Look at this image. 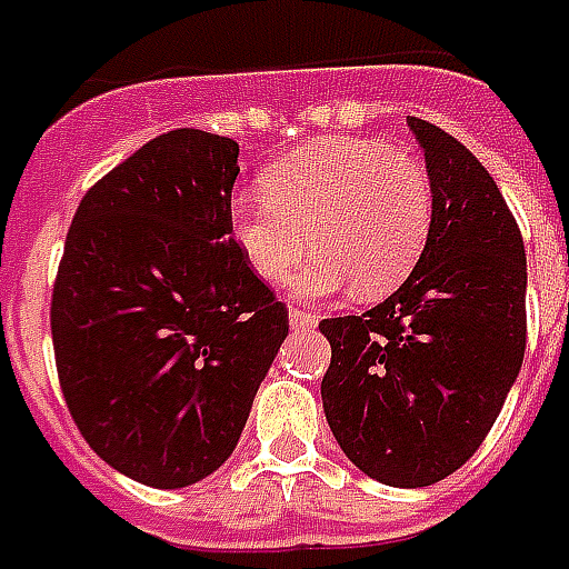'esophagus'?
<instances>
[{
	"mask_svg": "<svg viewBox=\"0 0 569 569\" xmlns=\"http://www.w3.org/2000/svg\"><path fill=\"white\" fill-rule=\"evenodd\" d=\"M317 322H320V313H317V310H289V326H292V329H317Z\"/></svg>",
	"mask_w": 569,
	"mask_h": 569,
	"instance_id": "34e87169",
	"label": "esophagus"
}]
</instances>
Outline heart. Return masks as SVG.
I'll return each mask as SVG.
<instances>
[{
    "label": "heart",
    "mask_w": 569,
    "mask_h": 569,
    "mask_svg": "<svg viewBox=\"0 0 569 569\" xmlns=\"http://www.w3.org/2000/svg\"><path fill=\"white\" fill-rule=\"evenodd\" d=\"M237 249L261 280H280L310 247L317 252L289 280L301 298L357 289L383 296L415 271L432 224L427 170L406 151L357 137H329L289 151L264 188L228 203Z\"/></svg>",
    "instance_id": "obj_1"
}]
</instances>
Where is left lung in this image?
Returning a JSON list of instances; mask_svg holds the SVG:
<instances>
[{"label":"left lung","mask_w":569,"mask_h":569,"mask_svg":"<svg viewBox=\"0 0 569 569\" xmlns=\"http://www.w3.org/2000/svg\"><path fill=\"white\" fill-rule=\"evenodd\" d=\"M432 186L423 256L362 317L322 320V411L347 460L390 488H427L478 451L521 371L525 240L463 142L408 118Z\"/></svg>","instance_id":"obj_1"}]
</instances>
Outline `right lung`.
I'll list each match as a JSON object with an SVG mask.
<instances>
[{
	"label": "right lung",
	"instance_id": "obj_1",
	"mask_svg": "<svg viewBox=\"0 0 569 569\" xmlns=\"http://www.w3.org/2000/svg\"><path fill=\"white\" fill-rule=\"evenodd\" d=\"M240 146L179 128L84 194L51 298L63 399L121 476L188 488L231 457L289 335L231 237Z\"/></svg>",
	"mask_w": 569,
	"mask_h": 569
}]
</instances>
